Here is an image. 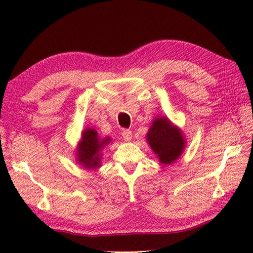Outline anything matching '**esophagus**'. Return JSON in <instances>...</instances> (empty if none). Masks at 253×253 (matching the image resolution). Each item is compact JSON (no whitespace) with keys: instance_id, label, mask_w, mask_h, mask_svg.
<instances>
[{"instance_id":"esophagus-1","label":"esophagus","mask_w":253,"mask_h":253,"mask_svg":"<svg viewBox=\"0 0 253 253\" xmlns=\"http://www.w3.org/2000/svg\"><path fill=\"white\" fill-rule=\"evenodd\" d=\"M122 136H123V138H124V141H125V142L131 141V137H132V132H131V130H129V129H124L123 131H122Z\"/></svg>"}]
</instances>
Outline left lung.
Returning a JSON list of instances; mask_svg holds the SVG:
<instances>
[{
    "mask_svg": "<svg viewBox=\"0 0 253 253\" xmlns=\"http://www.w3.org/2000/svg\"><path fill=\"white\" fill-rule=\"evenodd\" d=\"M148 143L162 164L170 165L182 153L184 139L167 118L156 119L147 134Z\"/></svg>",
    "mask_w": 253,
    "mask_h": 253,
    "instance_id": "1",
    "label": "left lung"
}]
</instances>
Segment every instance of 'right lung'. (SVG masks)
I'll return each mask as SVG.
<instances>
[{"label": "right lung", "instance_id": "obj_1", "mask_svg": "<svg viewBox=\"0 0 253 253\" xmlns=\"http://www.w3.org/2000/svg\"><path fill=\"white\" fill-rule=\"evenodd\" d=\"M108 143L109 138L100 141L95 129L84 130L77 154L78 162L86 169H96L100 164L99 151Z\"/></svg>", "mask_w": 253, "mask_h": 253}]
</instances>
